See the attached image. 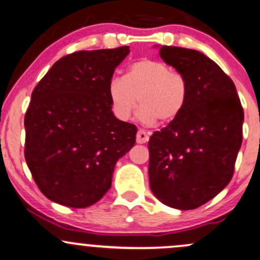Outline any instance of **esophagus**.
<instances>
[{
    "label": "esophagus",
    "instance_id": "1",
    "mask_svg": "<svg viewBox=\"0 0 260 260\" xmlns=\"http://www.w3.org/2000/svg\"><path fill=\"white\" fill-rule=\"evenodd\" d=\"M149 141V133H146L145 130H139L136 134V142L138 144H145V142Z\"/></svg>",
    "mask_w": 260,
    "mask_h": 260
}]
</instances>
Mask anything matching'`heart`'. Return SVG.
<instances>
[{
  "label": "heart",
  "mask_w": 260,
  "mask_h": 260,
  "mask_svg": "<svg viewBox=\"0 0 260 260\" xmlns=\"http://www.w3.org/2000/svg\"><path fill=\"white\" fill-rule=\"evenodd\" d=\"M108 94L114 115L119 120L127 121L133 116L140 98L139 119L144 124L156 120L171 122L185 108L188 83L185 75L172 71L167 63L144 58L131 63L125 77L111 78Z\"/></svg>",
  "instance_id": "obj_1"
}]
</instances>
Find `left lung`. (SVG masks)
<instances>
[{"label": "left lung", "mask_w": 260, "mask_h": 260, "mask_svg": "<svg viewBox=\"0 0 260 260\" xmlns=\"http://www.w3.org/2000/svg\"><path fill=\"white\" fill-rule=\"evenodd\" d=\"M161 58L186 77L182 113L149 140L150 188L172 208L194 209L230 183L244 114L236 86L201 52L162 46Z\"/></svg>", "instance_id": "obj_1"}]
</instances>
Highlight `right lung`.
Wrapping results in <instances>:
<instances>
[{
	"label": "right lung",
	"mask_w": 260,
	"mask_h": 260,
	"mask_svg": "<svg viewBox=\"0 0 260 260\" xmlns=\"http://www.w3.org/2000/svg\"><path fill=\"white\" fill-rule=\"evenodd\" d=\"M127 46L78 51L40 80L24 115V157L47 198L85 208L111 187L116 161L135 145L136 126L111 111L108 86Z\"/></svg>",
	"instance_id": "obj_1"
}]
</instances>
